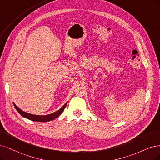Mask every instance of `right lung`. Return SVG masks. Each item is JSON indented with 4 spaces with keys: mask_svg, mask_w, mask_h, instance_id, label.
I'll list each match as a JSON object with an SVG mask.
<instances>
[{
    "mask_svg": "<svg viewBox=\"0 0 160 160\" xmlns=\"http://www.w3.org/2000/svg\"><path fill=\"white\" fill-rule=\"evenodd\" d=\"M13 104L14 105V108L17 110V111L18 112L20 115H21L23 117H25V118H26V119H28L29 120H31L32 121L47 122V121H52L53 119H56L57 117H58L59 115H60L63 112L64 108H66L67 102L65 103V104L59 110L57 111L56 112H54V113H52L51 114L46 115H36L28 113H26V112L23 111L20 109H19L14 103H13Z\"/></svg>",
    "mask_w": 160,
    "mask_h": 160,
    "instance_id": "obj_1",
    "label": "right lung"
}]
</instances>
